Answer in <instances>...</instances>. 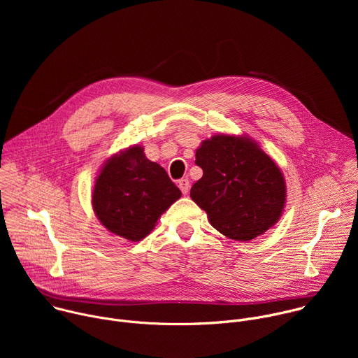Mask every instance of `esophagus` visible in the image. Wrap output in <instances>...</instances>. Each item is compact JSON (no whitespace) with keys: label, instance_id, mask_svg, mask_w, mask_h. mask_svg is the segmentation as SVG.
I'll return each mask as SVG.
<instances>
[{"label":"esophagus","instance_id":"esophagus-1","mask_svg":"<svg viewBox=\"0 0 358 358\" xmlns=\"http://www.w3.org/2000/svg\"><path fill=\"white\" fill-rule=\"evenodd\" d=\"M178 187H180V189H181V192H182L184 195H187V194L189 192V180H188V178H181V180L178 181Z\"/></svg>","mask_w":358,"mask_h":358}]
</instances>
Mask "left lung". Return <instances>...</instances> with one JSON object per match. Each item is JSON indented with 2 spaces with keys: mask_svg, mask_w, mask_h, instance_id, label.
<instances>
[{
  "mask_svg": "<svg viewBox=\"0 0 358 358\" xmlns=\"http://www.w3.org/2000/svg\"><path fill=\"white\" fill-rule=\"evenodd\" d=\"M195 164L203 174L189 195L217 231L250 241L276 224L285 207V180L257 143L214 136L196 150Z\"/></svg>",
  "mask_w": 358,
  "mask_h": 358,
  "instance_id": "obj_1",
  "label": "left lung"
}]
</instances>
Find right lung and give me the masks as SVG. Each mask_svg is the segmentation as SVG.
<instances>
[{
    "instance_id": "add662e5",
    "label": "right lung",
    "mask_w": 358,
    "mask_h": 358,
    "mask_svg": "<svg viewBox=\"0 0 358 358\" xmlns=\"http://www.w3.org/2000/svg\"><path fill=\"white\" fill-rule=\"evenodd\" d=\"M181 196L178 187L157 163L145 159L143 148L130 147L112 157L96 178L93 210L110 232L140 241Z\"/></svg>"
}]
</instances>
